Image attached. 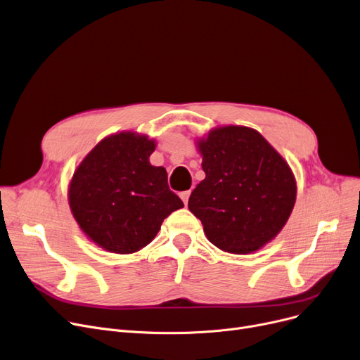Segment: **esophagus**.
I'll list each match as a JSON object with an SVG mask.
<instances>
[{
    "mask_svg": "<svg viewBox=\"0 0 360 360\" xmlns=\"http://www.w3.org/2000/svg\"><path fill=\"white\" fill-rule=\"evenodd\" d=\"M189 196H191V191H186V192L180 193V198H181L184 205H187V202H189Z\"/></svg>",
    "mask_w": 360,
    "mask_h": 360,
    "instance_id": "34e87169",
    "label": "esophagus"
}]
</instances>
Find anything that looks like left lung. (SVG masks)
Instances as JSON below:
<instances>
[{
	"label": "left lung",
	"instance_id": "8db88e82",
	"mask_svg": "<svg viewBox=\"0 0 360 360\" xmlns=\"http://www.w3.org/2000/svg\"><path fill=\"white\" fill-rule=\"evenodd\" d=\"M198 148L205 180L189 198L191 212L221 250L246 255L261 249L293 211L292 169L258 131L248 127L215 129Z\"/></svg>",
	"mask_w": 360,
	"mask_h": 360
}]
</instances>
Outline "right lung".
Returning a JSON list of instances; mask_svg holds the SVG:
<instances>
[{"instance_id": "1", "label": "right lung", "mask_w": 360, "mask_h": 360, "mask_svg": "<svg viewBox=\"0 0 360 360\" xmlns=\"http://www.w3.org/2000/svg\"><path fill=\"white\" fill-rule=\"evenodd\" d=\"M155 143L124 131L99 142L75 171L68 203L88 237L110 252L133 253L149 245L162 221L183 208L169 191L164 167L149 155Z\"/></svg>"}]
</instances>
